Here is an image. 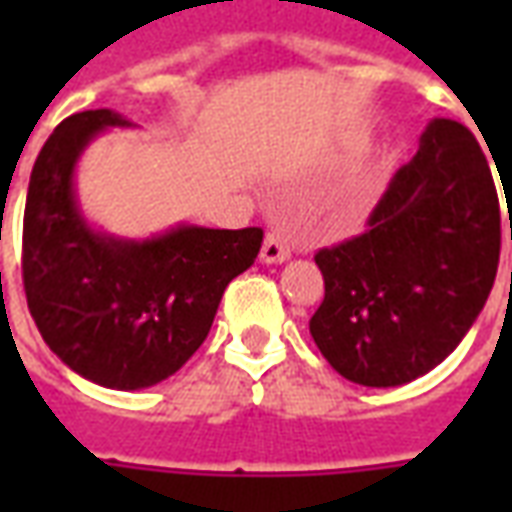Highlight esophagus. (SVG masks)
I'll use <instances>...</instances> for the list:
<instances>
[{
  "instance_id": "esophagus-1",
  "label": "esophagus",
  "mask_w": 512,
  "mask_h": 512,
  "mask_svg": "<svg viewBox=\"0 0 512 512\" xmlns=\"http://www.w3.org/2000/svg\"><path fill=\"white\" fill-rule=\"evenodd\" d=\"M290 257V235L285 230H271L263 241V249H260V260L263 263H285Z\"/></svg>"
}]
</instances>
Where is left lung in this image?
Listing matches in <instances>:
<instances>
[{
    "label": "left lung",
    "mask_w": 512,
    "mask_h": 512,
    "mask_svg": "<svg viewBox=\"0 0 512 512\" xmlns=\"http://www.w3.org/2000/svg\"><path fill=\"white\" fill-rule=\"evenodd\" d=\"M499 244V197L483 150L469 128L436 117L365 233L315 255L326 296L310 321L312 340L354 384L425 376L485 307Z\"/></svg>",
    "instance_id": "obj_1"
}]
</instances>
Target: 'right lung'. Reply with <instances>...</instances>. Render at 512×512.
Returning <instances> with one entry per match:
<instances>
[{
    "instance_id": "1",
    "label": "right lung",
    "mask_w": 512,
    "mask_h": 512,
    "mask_svg": "<svg viewBox=\"0 0 512 512\" xmlns=\"http://www.w3.org/2000/svg\"><path fill=\"white\" fill-rule=\"evenodd\" d=\"M112 109L62 120L32 167L24 208V290L38 332L73 373L109 389H145L205 343L224 288L255 263L263 230L178 224L145 241L87 224L76 164Z\"/></svg>"
}]
</instances>
